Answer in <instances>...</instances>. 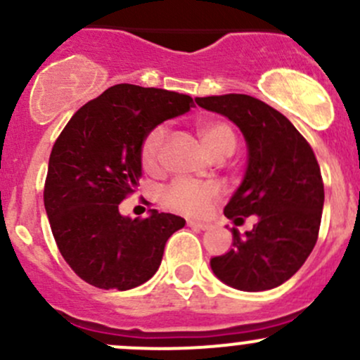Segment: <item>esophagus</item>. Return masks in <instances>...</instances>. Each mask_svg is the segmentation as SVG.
Returning a JSON list of instances; mask_svg holds the SVG:
<instances>
[{"mask_svg":"<svg viewBox=\"0 0 360 360\" xmlns=\"http://www.w3.org/2000/svg\"><path fill=\"white\" fill-rule=\"evenodd\" d=\"M188 226H191L193 230H209V224L207 223H197V221H188Z\"/></svg>","mask_w":360,"mask_h":360,"instance_id":"esophagus-1","label":"esophagus"}]
</instances>
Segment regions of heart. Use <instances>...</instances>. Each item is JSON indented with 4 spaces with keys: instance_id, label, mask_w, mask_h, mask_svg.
Wrapping results in <instances>:
<instances>
[{
    "instance_id": "b5f03b06",
    "label": "heart",
    "mask_w": 360,
    "mask_h": 360,
    "mask_svg": "<svg viewBox=\"0 0 360 360\" xmlns=\"http://www.w3.org/2000/svg\"><path fill=\"white\" fill-rule=\"evenodd\" d=\"M197 134L203 148L212 158L230 157L237 148V136L231 125L219 120H202L197 123ZM165 144V130L162 127L151 130L141 146V163L146 172H158L162 163V151ZM219 198V188L207 181L177 179L163 190L162 200L169 209L177 212L200 216L207 212Z\"/></svg>"
}]
</instances>
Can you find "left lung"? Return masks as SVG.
<instances>
[{"label": "left lung", "mask_w": 360, "mask_h": 360, "mask_svg": "<svg viewBox=\"0 0 360 360\" xmlns=\"http://www.w3.org/2000/svg\"><path fill=\"white\" fill-rule=\"evenodd\" d=\"M195 101L230 118L248 143V170L224 216L235 223L257 216L242 237L231 230L233 248L212 257L210 268L238 291L277 288L303 266L319 237L324 183L314 150L282 112L256 97L226 94Z\"/></svg>", "instance_id": "obj_1"}]
</instances>
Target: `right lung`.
I'll list each match as a JSON object with an SVG mask.
<instances>
[{"instance_id": "right-lung-1", "label": "right lung", "mask_w": 360, "mask_h": 360, "mask_svg": "<svg viewBox=\"0 0 360 360\" xmlns=\"http://www.w3.org/2000/svg\"><path fill=\"white\" fill-rule=\"evenodd\" d=\"M193 106L184 94L120 83L79 108L57 137L43 200L57 248L90 285L127 291L150 281L186 223L155 209L130 219L118 205L139 184L144 137Z\"/></svg>"}]
</instances>
